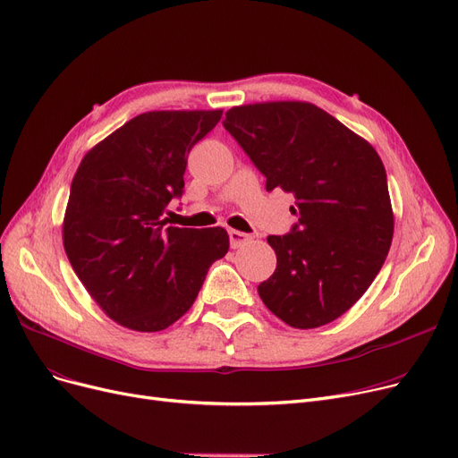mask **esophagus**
<instances>
[{"label": "esophagus", "mask_w": 458, "mask_h": 458, "mask_svg": "<svg viewBox=\"0 0 458 458\" xmlns=\"http://www.w3.org/2000/svg\"><path fill=\"white\" fill-rule=\"evenodd\" d=\"M228 235H230V245H232V249H240L242 245H245V243L250 242V235L245 233V232H240V230H230Z\"/></svg>", "instance_id": "obj_1"}]
</instances>
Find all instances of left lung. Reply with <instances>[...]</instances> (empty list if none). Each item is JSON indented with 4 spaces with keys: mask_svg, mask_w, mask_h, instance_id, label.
<instances>
[{
    "mask_svg": "<svg viewBox=\"0 0 458 458\" xmlns=\"http://www.w3.org/2000/svg\"><path fill=\"white\" fill-rule=\"evenodd\" d=\"M225 129L266 177L295 198L297 223L269 235L276 269L258 286L292 327L343 316L380 273L393 240L387 175L374 148L310 103H260L226 112Z\"/></svg>",
    "mask_w": 458,
    "mask_h": 458,
    "instance_id": "obj_1",
    "label": "left lung"
}]
</instances>
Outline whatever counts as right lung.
I'll use <instances>...</instances> for the list:
<instances>
[{"mask_svg":"<svg viewBox=\"0 0 458 458\" xmlns=\"http://www.w3.org/2000/svg\"><path fill=\"white\" fill-rule=\"evenodd\" d=\"M223 110L146 112L97 144L78 166L64 221L74 273L112 320L163 331L192 307L208 269L228 252L225 228L166 226L183 194L187 157Z\"/></svg>","mask_w":458,"mask_h":458,"instance_id":"obj_1","label":"right lung"}]
</instances>
